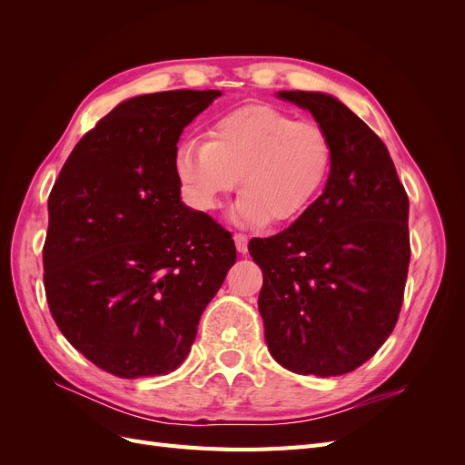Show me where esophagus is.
<instances>
[{
  "label": "esophagus",
  "instance_id": "34e87169",
  "mask_svg": "<svg viewBox=\"0 0 465 465\" xmlns=\"http://www.w3.org/2000/svg\"><path fill=\"white\" fill-rule=\"evenodd\" d=\"M234 244H236V250L241 252V254H246V252H248V236L242 234V232H236L234 234Z\"/></svg>",
  "mask_w": 465,
  "mask_h": 465
}]
</instances>
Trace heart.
<instances>
[{"label": "heart", "instance_id": "heart-1", "mask_svg": "<svg viewBox=\"0 0 465 465\" xmlns=\"http://www.w3.org/2000/svg\"><path fill=\"white\" fill-rule=\"evenodd\" d=\"M331 166L328 132L272 106L227 112L211 124L209 142L190 139L174 154L182 186L200 209H215L241 178L234 217L244 224L297 219L322 193Z\"/></svg>", "mask_w": 465, "mask_h": 465}]
</instances>
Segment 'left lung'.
I'll use <instances>...</instances> for the list:
<instances>
[{"instance_id":"1","label":"left lung","mask_w":465,"mask_h":465,"mask_svg":"<svg viewBox=\"0 0 465 465\" xmlns=\"http://www.w3.org/2000/svg\"><path fill=\"white\" fill-rule=\"evenodd\" d=\"M333 143L320 198L283 232L252 238L263 273L258 308L272 357L297 374L340 376L396 328L410 267V200L367 124L323 93L281 91Z\"/></svg>"}]
</instances>
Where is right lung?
<instances>
[{
  "label": "right lung",
  "mask_w": 465,
  "mask_h": 465,
  "mask_svg": "<svg viewBox=\"0 0 465 465\" xmlns=\"http://www.w3.org/2000/svg\"><path fill=\"white\" fill-rule=\"evenodd\" d=\"M221 91L130 98L69 154L48 198L46 301L65 340L120 378L173 372L236 262L227 229L180 202L182 130Z\"/></svg>",
  "instance_id": "1"
}]
</instances>
